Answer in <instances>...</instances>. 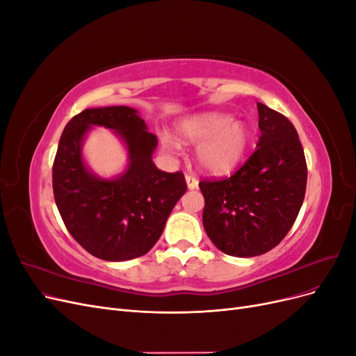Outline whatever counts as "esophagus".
<instances>
[{"instance_id": "esophagus-1", "label": "esophagus", "mask_w": 356, "mask_h": 356, "mask_svg": "<svg viewBox=\"0 0 356 356\" xmlns=\"http://www.w3.org/2000/svg\"><path fill=\"white\" fill-rule=\"evenodd\" d=\"M186 182H187V187H188L190 190H195V188L199 187L197 178H196L195 175H191V174H187V175H186Z\"/></svg>"}]
</instances>
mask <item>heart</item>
<instances>
[{
	"label": "heart",
	"instance_id": "b5f03b06",
	"mask_svg": "<svg viewBox=\"0 0 356 356\" xmlns=\"http://www.w3.org/2000/svg\"><path fill=\"white\" fill-rule=\"evenodd\" d=\"M177 132L181 141L199 144V165L212 175L230 174L238 168L250 145L248 127L221 113L190 117L177 126ZM161 143L172 152L179 148V143L170 135L161 136Z\"/></svg>",
	"mask_w": 356,
	"mask_h": 356
}]
</instances>
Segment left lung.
Returning a JSON list of instances; mask_svg holds the SVG:
<instances>
[{
	"instance_id": "8db88e82",
	"label": "left lung",
	"mask_w": 356,
	"mask_h": 356,
	"mask_svg": "<svg viewBox=\"0 0 356 356\" xmlns=\"http://www.w3.org/2000/svg\"><path fill=\"white\" fill-rule=\"evenodd\" d=\"M257 149L230 178L199 182L203 227L220 251L257 257L281 242L305 200L307 166L294 124L258 102Z\"/></svg>"
}]
</instances>
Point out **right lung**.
I'll return each instance as SVG.
<instances>
[{"mask_svg":"<svg viewBox=\"0 0 356 356\" xmlns=\"http://www.w3.org/2000/svg\"><path fill=\"white\" fill-rule=\"evenodd\" d=\"M92 125L111 128L127 144L128 169L113 180L83 165L81 147ZM156 147L157 136L131 106L88 108L63 129L53 161V195L68 232L93 257L132 260L159 241L187 182L182 172L157 169Z\"/></svg>","mask_w":356,"mask_h":356,"instance_id":"1","label":"right lung"}]
</instances>
